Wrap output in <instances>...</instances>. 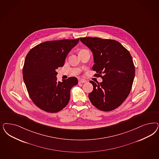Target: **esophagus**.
Wrapping results in <instances>:
<instances>
[{
	"label": "esophagus",
	"mask_w": 159,
	"mask_h": 159,
	"mask_svg": "<svg viewBox=\"0 0 159 159\" xmlns=\"http://www.w3.org/2000/svg\"><path fill=\"white\" fill-rule=\"evenodd\" d=\"M78 82L80 83V84H82V83H85V82H87V81L85 80H82V79H79L78 80Z\"/></svg>",
	"instance_id": "esophagus-1"
}]
</instances>
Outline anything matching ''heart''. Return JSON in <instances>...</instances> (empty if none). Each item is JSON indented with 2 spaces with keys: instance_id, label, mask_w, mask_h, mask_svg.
<instances>
[{
  "instance_id": "obj_1",
  "label": "heart",
  "mask_w": 159,
  "mask_h": 159,
  "mask_svg": "<svg viewBox=\"0 0 159 159\" xmlns=\"http://www.w3.org/2000/svg\"><path fill=\"white\" fill-rule=\"evenodd\" d=\"M84 50H81L80 51H84Z\"/></svg>"
}]
</instances>
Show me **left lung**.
I'll use <instances>...</instances> for the list:
<instances>
[{
    "label": "left lung",
    "mask_w": 159,
    "mask_h": 159,
    "mask_svg": "<svg viewBox=\"0 0 159 159\" xmlns=\"http://www.w3.org/2000/svg\"><path fill=\"white\" fill-rule=\"evenodd\" d=\"M80 41L92 51L95 62L92 70L103 80L89 81L93 87L88 95L89 100L101 111L114 110L125 101L132 89L135 74L132 57L114 40L88 37L80 38Z\"/></svg>",
    "instance_id": "obj_1"
}]
</instances>
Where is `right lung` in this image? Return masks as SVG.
Instances as JSON below:
<instances>
[{"label":"right lung","instance_id":"right-lung-1","mask_svg":"<svg viewBox=\"0 0 159 159\" xmlns=\"http://www.w3.org/2000/svg\"><path fill=\"white\" fill-rule=\"evenodd\" d=\"M80 39L48 41L31 48L27 54L23 77L31 99L38 108L58 112L66 107L70 90L78 84L76 77L57 81V69L62 67L69 52Z\"/></svg>","mask_w":159,"mask_h":159}]
</instances>
